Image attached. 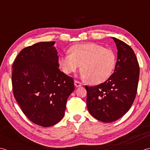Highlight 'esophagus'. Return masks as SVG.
Returning <instances> with one entry per match:
<instances>
[{
    "instance_id": "esophagus-1",
    "label": "esophagus",
    "mask_w": 150,
    "mask_h": 150,
    "mask_svg": "<svg viewBox=\"0 0 150 150\" xmlns=\"http://www.w3.org/2000/svg\"><path fill=\"white\" fill-rule=\"evenodd\" d=\"M74 85L76 87H81L82 85H83V84H82L81 82H79L77 80H75L74 81Z\"/></svg>"
}]
</instances>
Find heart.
Returning a JSON list of instances; mask_svg holds the SVG:
<instances>
[{"label": "heart", "mask_w": 150, "mask_h": 150, "mask_svg": "<svg viewBox=\"0 0 150 150\" xmlns=\"http://www.w3.org/2000/svg\"><path fill=\"white\" fill-rule=\"evenodd\" d=\"M70 54L62 56L59 64L67 74L74 72L81 65V77L91 84L103 83L111 76L116 64L115 52L94 42L73 45Z\"/></svg>", "instance_id": "heart-1"}]
</instances>
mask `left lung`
<instances>
[{"label": "left lung", "mask_w": 150, "mask_h": 150, "mask_svg": "<svg viewBox=\"0 0 150 150\" xmlns=\"http://www.w3.org/2000/svg\"><path fill=\"white\" fill-rule=\"evenodd\" d=\"M112 39L118 50L113 74L104 83L85 87L88 111L103 122H114L129 111L135 98L139 78V63L132 48L121 40Z\"/></svg>", "instance_id": "8db88e82"}]
</instances>
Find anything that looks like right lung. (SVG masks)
I'll return each instance as SVG.
<instances>
[{
	"label": "right lung",
	"mask_w": 150,
	"mask_h": 150,
	"mask_svg": "<svg viewBox=\"0 0 150 150\" xmlns=\"http://www.w3.org/2000/svg\"><path fill=\"white\" fill-rule=\"evenodd\" d=\"M54 41L39 42L20 52L13 63L15 100L30 121L42 127L58 123L73 91V79L59 69Z\"/></svg>",
	"instance_id": "1"
}]
</instances>
